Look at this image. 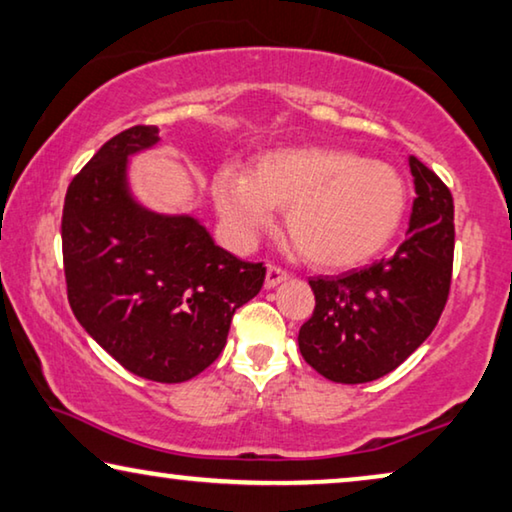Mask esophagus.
Returning <instances> with one entry per match:
<instances>
[{"mask_svg":"<svg viewBox=\"0 0 512 512\" xmlns=\"http://www.w3.org/2000/svg\"><path fill=\"white\" fill-rule=\"evenodd\" d=\"M287 278H289V271L282 269L278 264H269V269H266V287H276L278 282Z\"/></svg>","mask_w":512,"mask_h":512,"instance_id":"obj_1","label":"esophagus"}]
</instances>
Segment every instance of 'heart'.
<instances>
[{
	"instance_id": "1",
	"label": "heart",
	"mask_w": 512,
	"mask_h": 512,
	"mask_svg": "<svg viewBox=\"0 0 512 512\" xmlns=\"http://www.w3.org/2000/svg\"><path fill=\"white\" fill-rule=\"evenodd\" d=\"M213 195L232 234L250 241L287 207V232L319 269H354L398 232L407 188L395 167L354 151L287 147L259 156L250 177L223 167Z\"/></svg>"
}]
</instances>
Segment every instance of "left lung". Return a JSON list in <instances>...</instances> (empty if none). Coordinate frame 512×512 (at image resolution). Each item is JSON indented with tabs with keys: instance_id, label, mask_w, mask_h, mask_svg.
<instances>
[{
	"instance_id": "left-lung-1",
	"label": "left lung",
	"mask_w": 512,
	"mask_h": 512,
	"mask_svg": "<svg viewBox=\"0 0 512 512\" xmlns=\"http://www.w3.org/2000/svg\"><path fill=\"white\" fill-rule=\"evenodd\" d=\"M416 197L407 239L393 257L338 278H310L315 310L299 347L310 368L338 384H365L423 345L446 308L453 278V195L409 156Z\"/></svg>"
}]
</instances>
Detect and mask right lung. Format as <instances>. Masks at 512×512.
Returning a JSON list of instances; mask_svg holds the SVG:
<instances>
[{
  "label": "right lung",
  "instance_id": "right-lung-1",
  "mask_svg": "<svg viewBox=\"0 0 512 512\" xmlns=\"http://www.w3.org/2000/svg\"><path fill=\"white\" fill-rule=\"evenodd\" d=\"M156 126L121 131L68 183L61 213L66 294L91 338L133 375L179 384L223 352L236 308L259 294L264 262H243L190 216L142 209L126 158Z\"/></svg>",
  "mask_w": 512,
  "mask_h": 512
}]
</instances>
